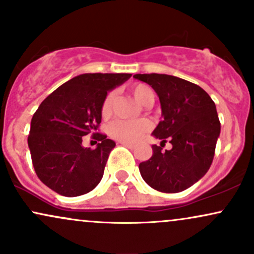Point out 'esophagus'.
Here are the masks:
<instances>
[{"mask_svg":"<svg viewBox=\"0 0 254 254\" xmlns=\"http://www.w3.org/2000/svg\"><path fill=\"white\" fill-rule=\"evenodd\" d=\"M121 144L125 145V147H127V148H129V149H133V148H135V145H133V144H131V143H125V142H121Z\"/></svg>","mask_w":254,"mask_h":254,"instance_id":"obj_1","label":"esophagus"}]
</instances>
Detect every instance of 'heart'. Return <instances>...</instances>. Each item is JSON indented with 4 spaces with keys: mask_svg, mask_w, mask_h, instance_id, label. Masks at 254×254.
I'll return each instance as SVG.
<instances>
[{
    "mask_svg": "<svg viewBox=\"0 0 254 254\" xmlns=\"http://www.w3.org/2000/svg\"><path fill=\"white\" fill-rule=\"evenodd\" d=\"M131 94L135 98L138 104L143 106H149L154 101V92L147 84L139 83L131 88ZM113 101H115V94L110 93L105 98L103 107H101V115L104 118L110 117L112 112ZM151 124L147 119H141V121L127 122V121H116L110 125L109 132L113 138L118 139L125 143H136L138 139L142 138L144 133L150 130Z\"/></svg>",
    "mask_w": 254,
    "mask_h": 254,
    "instance_id": "b5f03b06",
    "label": "heart"
}]
</instances>
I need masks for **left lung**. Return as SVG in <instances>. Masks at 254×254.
Here are the masks:
<instances>
[{"mask_svg": "<svg viewBox=\"0 0 254 254\" xmlns=\"http://www.w3.org/2000/svg\"><path fill=\"white\" fill-rule=\"evenodd\" d=\"M133 77L155 90L161 105V122L153 135L162 139L153 144V155L138 166L150 188L166 193L189 189L205 176L214 159L221 132L215 103L197 84L166 74H136ZM167 138L170 151L162 150Z\"/></svg>", "mask_w": 254, "mask_h": 254, "instance_id": "1", "label": "left lung"}]
</instances>
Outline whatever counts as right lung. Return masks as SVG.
I'll return each instance as SVG.
<instances>
[{
    "instance_id": "add662e5",
    "label": "right lung",
    "mask_w": 254,
    "mask_h": 254,
    "mask_svg": "<svg viewBox=\"0 0 254 254\" xmlns=\"http://www.w3.org/2000/svg\"><path fill=\"white\" fill-rule=\"evenodd\" d=\"M130 77L131 74L77 75L39 105L27 142L34 171L48 188L65 197L97 188L116 143L97 132L93 138L101 143L90 150L82 145V137L98 129L107 93Z\"/></svg>"
}]
</instances>
